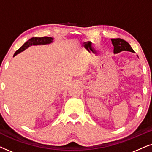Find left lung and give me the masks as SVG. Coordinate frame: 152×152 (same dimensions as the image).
Instances as JSON below:
<instances>
[{"instance_id":"left-lung-1","label":"left lung","mask_w":152,"mask_h":152,"mask_svg":"<svg viewBox=\"0 0 152 152\" xmlns=\"http://www.w3.org/2000/svg\"><path fill=\"white\" fill-rule=\"evenodd\" d=\"M112 44L113 45V53L118 54L122 51H129L134 53V50L132 48L129 43L126 42L123 39H111Z\"/></svg>"}]
</instances>
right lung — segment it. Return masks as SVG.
Instances as JSON below:
<instances>
[{
  "label": "right lung",
  "mask_w": 152,
  "mask_h": 152,
  "mask_svg": "<svg viewBox=\"0 0 152 152\" xmlns=\"http://www.w3.org/2000/svg\"><path fill=\"white\" fill-rule=\"evenodd\" d=\"M54 39L52 37H32L30 39H29L28 41H26L16 53H14L13 57H15L16 55L19 54L21 52L24 51L25 50L28 48L32 45H47L53 43Z\"/></svg>",
  "instance_id": "obj_1"
}]
</instances>
